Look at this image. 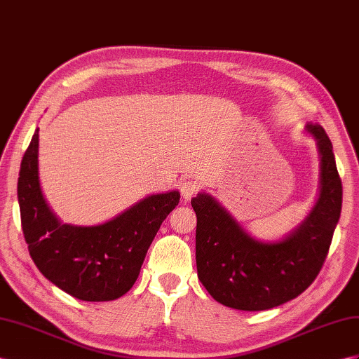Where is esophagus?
Instances as JSON below:
<instances>
[{"label": "esophagus", "mask_w": 359, "mask_h": 359, "mask_svg": "<svg viewBox=\"0 0 359 359\" xmlns=\"http://www.w3.org/2000/svg\"><path fill=\"white\" fill-rule=\"evenodd\" d=\"M198 191V183L194 179H185L182 180V185H180V192H182V197L185 200H189L192 196L196 194Z\"/></svg>", "instance_id": "obj_1"}]
</instances>
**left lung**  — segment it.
<instances>
[{"instance_id":"8db88e82","label":"left lung","mask_w":359,"mask_h":359,"mask_svg":"<svg viewBox=\"0 0 359 359\" xmlns=\"http://www.w3.org/2000/svg\"><path fill=\"white\" fill-rule=\"evenodd\" d=\"M320 153V192L308 217L279 241H259L209 196L191 200L197 215L198 279L217 302L240 311H264L296 299L314 282L341 214L343 187L325 128L306 124Z\"/></svg>"}]
</instances>
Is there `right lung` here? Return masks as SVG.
<instances>
[{
  "label": "right lung",
  "instance_id": "right-lung-1",
  "mask_svg": "<svg viewBox=\"0 0 359 359\" xmlns=\"http://www.w3.org/2000/svg\"><path fill=\"white\" fill-rule=\"evenodd\" d=\"M36 128L18 179L22 232L36 267L79 300L109 302L124 296L140 276L162 222L177 206L179 191L145 197L103 224H63L42 194Z\"/></svg>",
  "mask_w": 359,
  "mask_h": 359
}]
</instances>
